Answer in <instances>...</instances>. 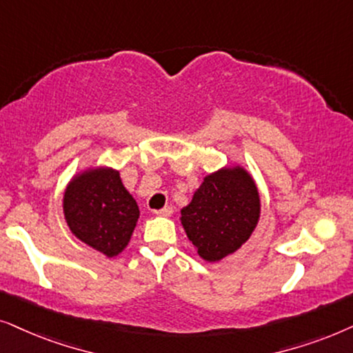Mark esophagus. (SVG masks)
Segmentation results:
<instances>
[{"mask_svg":"<svg viewBox=\"0 0 353 353\" xmlns=\"http://www.w3.org/2000/svg\"><path fill=\"white\" fill-rule=\"evenodd\" d=\"M154 214L157 216H163V218H169V216L172 214V206H164V208H161V210H157L154 211Z\"/></svg>","mask_w":353,"mask_h":353,"instance_id":"obj_1","label":"esophagus"}]
</instances>
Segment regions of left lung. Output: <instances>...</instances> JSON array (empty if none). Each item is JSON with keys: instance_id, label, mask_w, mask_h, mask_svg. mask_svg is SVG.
<instances>
[{"instance_id": "8db88e82", "label": "left lung", "mask_w": 353, "mask_h": 353, "mask_svg": "<svg viewBox=\"0 0 353 353\" xmlns=\"http://www.w3.org/2000/svg\"><path fill=\"white\" fill-rule=\"evenodd\" d=\"M260 214L255 179L241 164H232L206 174L190 203L181 210V223L199 256L216 263L250 239Z\"/></svg>"}]
</instances>
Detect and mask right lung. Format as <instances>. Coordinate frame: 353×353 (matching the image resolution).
Here are the masks:
<instances>
[{"mask_svg":"<svg viewBox=\"0 0 353 353\" xmlns=\"http://www.w3.org/2000/svg\"><path fill=\"white\" fill-rule=\"evenodd\" d=\"M63 214L79 241L112 258L129 245L140 210L117 169L95 166L74 174L68 182Z\"/></svg>","mask_w":353,"mask_h":353,"instance_id":"obj_1","label":"right lung"}]
</instances>
